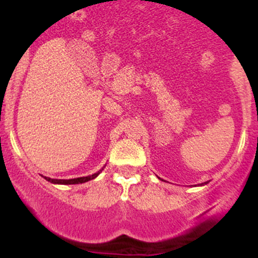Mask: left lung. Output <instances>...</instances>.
<instances>
[{"label":"left lung","instance_id":"1","mask_svg":"<svg viewBox=\"0 0 258 258\" xmlns=\"http://www.w3.org/2000/svg\"><path fill=\"white\" fill-rule=\"evenodd\" d=\"M203 184H206V182L205 183H201V185H203Z\"/></svg>","mask_w":258,"mask_h":258}]
</instances>
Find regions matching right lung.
Listing matches in <instances>:
<instances>
[{"instance_id": "obj_1", "label": "right lung", "mask_w": 258, "mask_h": 258, "mask_svg": "<svg viewBox=\"0 0 258 258\" xmlns=\"http://www.w3.org/2000/svg\"><path fill=\"white\" fill-rule=\"evenodd\" d=\"M103 170V168H102ZM102 170H99L98 172L92 174V176H87V177H80V178H73V179H53V178H49V177H44L48 182L51 183H54V184H79V183H85V182H88V180L96 178L98 174L102 172Z\"/></svg>"}]
</instances>
